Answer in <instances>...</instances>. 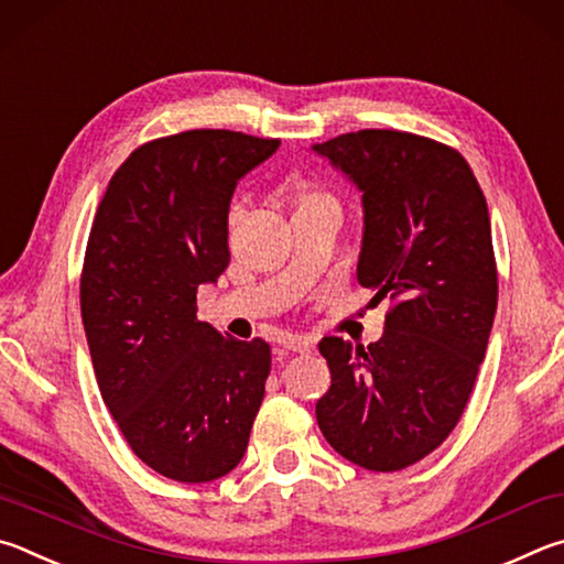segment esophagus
I'll use <instances>...</instances> for the list:
<instances>
[{"mask_svg":"<svg viewBox=\"0 0 564 564\" xmlns=\"http://www.w3.org/2000/svg\"><path fill=\"white\" fill-rule=\"evenodd\" d=\"M282 347L290 349V351L304 354V351H312L314 349V339L312 337H304V334H290V337L282 341Z\"/></svg>","mask_w":564,"mask_h":564,"instance_id":"1","label":"esophagus"}]
</instances>
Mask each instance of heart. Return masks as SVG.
Returning a JSON list of instances; mask_svg holds the SVG:
<instances>
[{"mask_svg": "<svg viewBox=\"0 0 564 564\" xmlns=\"http://www.w3.org/2000/svg\"><path fill=\"white\" fill-rule=\"evenodd\" d=\"M297 203L300 207H314L332 203V197L314 185H297Z\"/></svg>", "mask_w": 564, "mask_h": 564, "instance_id": "1", "label": "heart"}]
</instances>
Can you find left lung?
Returning <instances> with one entry per match:
<instances>
[{"instance_id":"obj_1","label":"left lung","mask_w":564,"mask_h":564,"mask_svg":"<svg viewBox=\"0 0 564 564\" xmlns=\"http://www.w3.org/2000/svg\"><path fill=\"white\" fill-rule=\"evenodd\" d=\"M312 151L361 193L357 280L393 302L367 349L319 341L332 387L317 423L347 460L401 470L456 429L486 359L498 307L488 203L466 158L431 138L369 128Z\"/></svg>"}]
</instances>
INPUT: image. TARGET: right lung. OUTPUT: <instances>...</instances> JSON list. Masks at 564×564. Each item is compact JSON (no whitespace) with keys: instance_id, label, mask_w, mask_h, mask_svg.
<instances>
[{"instance_id":"1","label":"right lung","mask_w":564,"mask_h":564,"mask_svg":"<svg viewBox=\"0 0 564 564\" xmlns=\"http://www.w3.org/2000/svg\"><path fill=\"white\" fill-rule=\"evenodd\" d=\"M276 148L217 128L135 148L88 235L82 319L98 389L135 456L177 482L227 476L264 397L270 344L197 322L195 297L230 262L237 183Z\"/></svg>"}]
</instances>
